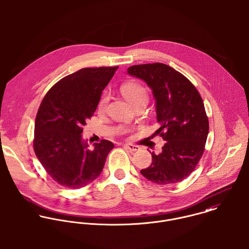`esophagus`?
Returning <instances> with one entry per match:
<instances>
[{"instance_id":"1","label":"esophagus","mask_w":249,"mask_h":249,"mask_svg":"<svg viewBox=\"0 0 249 249\" xmlns=\"http://www.w3.org/2000/svg\"><path fill=\"white\" fill-rule=\"evenodd\" d=\"M124 146L127 149H129L130 151H137L140 149V147L138 145H135V144H132V143H124Z\"/></svg>"}]
</instances>
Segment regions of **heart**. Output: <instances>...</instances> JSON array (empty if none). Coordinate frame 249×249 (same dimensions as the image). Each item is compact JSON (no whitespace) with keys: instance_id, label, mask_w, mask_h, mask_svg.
<instances>
[{"instance_id":"b5f03b06","label":"heart","mask_w":249,"mask_h":249,"mask_svg":"<svg viewBox=\"0 0 249 249\" xmlns=\"http://www.w3.org/2000/svg\"><path fill=\"white\" fill-rule=\"evenodd\" d=\"M121 91L124 97L133 106H136L141 103L145 104L147 102V99H148L147 91L139 82H136V81L126 82L122 85ZM108 101H109V96L107 93H105L99 102V109L100 110L106 109Z\"/></svg>"}]
</instances>
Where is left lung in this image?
<instances>
[{
	"label": "left lung",
	"mask_w": 249,
	"mask_h": 249,
	"mask_svg": "<svg viewBox=\"0 0 249 249\" xmlns=\"http://www.w3.org/2000/svg\"><path fill=\"white\" fill-rule=\"evenodd\" d=\"M127 72L151 88L161 125L156 133L166 141L161 153H151L152 163L141 174L158 185L181 182L204 152L209 121L203 101L186 76L166 64L134 65Z\"/></svg>",
	"instance_id": "8db88e82"
}]
</instances>
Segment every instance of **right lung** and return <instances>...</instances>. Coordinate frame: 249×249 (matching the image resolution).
<instances>
[{"instance_id": "1", "label": "right lung", "mask_w": 249, "mask_h": 249, "mask_svg": "<svg viewBox=\"0 0 249 249\" xmlns=\"http://www.w3.org/2000/svg\"><path fill=\"white\" fill-rule=\"evenodd\" d=\"M117 69L83 68L72 72L48 91L39 107L35 152L48 175L63 187L79 189L94 181L114 147L113 142L102 140L91 150L81 133Z\"/></svg>"}]
</instances>
